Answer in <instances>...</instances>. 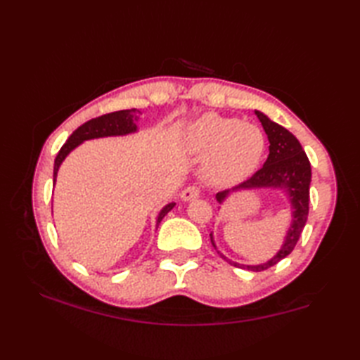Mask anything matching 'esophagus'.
<instances>
[{
  "label": "esophagus",
  "mask_w": 360,
  "mask_h": 360,
  "mask_svg": "<svg viewBox=\"0 0 360 360\" xmlns=\"http://www.w3.org/2000/svg\"><path fill=\"white\" fill-rule=\"evenodd\" d=\"M198 196H200V187H196V186H188L181 192L182 201H193Z\"/></svg>",
  "instance_id": "obj_1"
}]
</instances>
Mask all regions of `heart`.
<instances>
[{"mask_svg": "<svg viewBox=\"0 0 360 360\" xmlns=\"http://www.w3.org/2000/svg\"><path fill=\"white\" fill-rule=\"evenodd\" d=\"M187 147L207 155L202 174L213 186H235L252 176L266 150V137L254 124L207 112L187 129Z\"/></svg>", "mask_w": 360, "mask_h": 360, "instance_id": "obj_1", "label": "heart"}]
</instances>
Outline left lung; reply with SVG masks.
<instances>
[{
	"label": "left lung",
	"mask_w": 360,
	"mask_h": 360,
	"mask_svg": "<svg viewBox=\"0 0 360 360\" xmlns=\"http://www.w3.org/2000/svg\"><path fill=\"white\" fill-rule=\"evenodd\" d=\"M257 117L262 122L264 131L269 139V156H267L264 165L258 172L250 176L241 184L233 187L232 190H224V192L217 193V200L221 204L229 193L236 192V190H250V188H283L288 193V198L292 205V223L289 226L285 243L281 244V249L274 255L269 262L257 266L240 264L233 262H227L241 267V269L262 272L275 266L283 258H286L290 252L297 246V241L300 238L303 227L307 224L308 212H309V184H311V164L307 153L302 148L300 142L297 137L289 133L285 127L275 124L269 117L264 116L263 112L255 111ZM210 240L213 248L217 249L213 243V236L210 233Z\"/></svg>",
	"instance_id": "8db88e82"
}]
</instances>
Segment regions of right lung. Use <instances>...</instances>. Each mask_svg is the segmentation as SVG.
<instances>
[{
    "mask_svg": "<svg viewBox=\"0 0 360 360\" xmlns=\"http://www.w3.org/2000/svg\"><path fill=\"white\" fill-rule=\"evenodd\" d=\"M137 112H139V110L131 108V110H122V111H114L110 114H103V116H101V117H96V119H91V120L85 122L82 127L75 129V131L70 137H68V141L65 142L63 147L60 148L58 155L56 158V162H53V184H56L58 168H60V165H62L65 158L70 155V153L82 142L89 141V139H97V137L124 136V134L137 131V127L134 124V122L137 120ZM173 207H174V202H170V204H167L162 210H160L159 217L156 219V227Z\"/></svg>",
    "mask_w": 360,
    "mask_h": 360,
    "instance_id": "1",
    "label": "right lung"
}]
</instances>
